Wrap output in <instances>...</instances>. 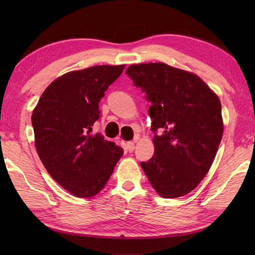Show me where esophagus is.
I'll return each mask as SVG.
<instances>
[{
	"label": "esophagus",
	"instance_id": "34e87169",
	"mask_svg": "<svg viewBox=\"0 0 255 255\" xmlns=\"http://www.w3.org/2000/svg\"><path fill=\"white\" fill-rule=\"evenodd\" d=\"M127 149L128 152H133L134 149V142L133 141H128L127 144Z\"/></svg>",
	"mask_w": 255,
	"mask_h": 255
}]
</instances>
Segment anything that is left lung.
Returning <instances> with one entry per match:
<instances>
[{
	"label": "left lung",
	"instance_id": "1",
	"mask_svg": "<svg viewBox=\"0 0 255 255\" xmlns=\"http://www.w3.org/2000/svg\"><path fill=\"white\" fill-rule=\"evenodd\" d=\"M125 73L152 103L155 149L141 168L160 196L187 195L207 175L221 144V101L197 75L162 62L131 65Z\"/></svg>",
	"mask_w": 255,
	"mask_h": 255
}]
</instances>
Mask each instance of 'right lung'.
Instances as JSON below:
<instances>
[{"instance_id": "add662e5", "label": "right lung", "mask_w": 255, "mask_h": 255, "mask_svg": "<svg viewBox=\"0 0 255 255\" xmlns=\"http://www.w3.org/2000/svg\"><path fill=\"white\" fill-rule=\"evenodd\" d=\"M123 69L124 65H102L66 73L45 89L32 113L41 162L76 197L100 193L123 155V148L101 133L90 134L101 116L100 100Z\"/></svg>"}]
</instances>
